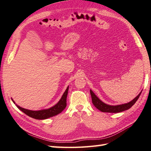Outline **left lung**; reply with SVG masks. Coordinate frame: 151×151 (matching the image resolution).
<instances>
[{"label":"left lung","mask_w":151,"mask_h":151,"mask_svg":"<svg viewBox=\"0 0 151 151\" xmlns=\"http://www.w3.org/2000/svg\"><path fill=\"white\" fill-rule=\"evenodd\" d=\"M142 91H141L139 94L134 99H133L131 101H130L127 103L122 104V105H109L101 101L99 99L98 97H97L95 93L92 92V90H90V95L92 97V101L93 105H94L97 109L99 110L100 111L103 112H110V113H118L121 112L123 111H125L129 109L130 107H132L134 103L136 102L137 100L138 99L139 96L141 95V93Z\"/></svg>","instance_id":"1"}]
</instances>
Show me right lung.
Listing matches in <instances>:
<instances>
[{
    "label": "right lung",
    "instance_id": "right-lung-1",
    "mask_svg": "<svg viewBox=\"0 0 151 151\" xmlns=\"http://www.w3.org/2000/svg\"><path fill=\"white\" fill-rule=\"evenodd\" d=\"M68 88L69 86H68L64 93L63 94L61 98L60 99L59 102L57 103L56 105L47 109H42L39 110H31L26 109L24 108H22V107L19 106V105H17V104H15V102L13 101V99H12V100L13 102L15 104L19 110H21L22 112L26 114L27 116L36 119H45L59 114V113H61L63 110L66 108V98L67 95H68Z\"/></svg>",
    "mask_w": 151,
    "mask_h": 151
}]
</instances>
